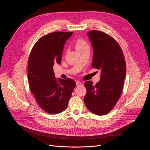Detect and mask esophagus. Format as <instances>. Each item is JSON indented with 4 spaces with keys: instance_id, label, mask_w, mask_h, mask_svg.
<instances>
[{
    "instance_id": "1",
    "label": "esophagus",
    "mask_w": 150,
    "mask_h": 150,
    "mask_svg": "<svg viewBox=\"0 0 150 150\" xmlns=\"http://www.w3.org/2000/svg\"><path fill=\"white\" fill-rule=\"evenodd\" d=\"M82 85H83V84H82L81 82H80L79 81H76V86H82Z\"/></svg>"
}]
</instances>
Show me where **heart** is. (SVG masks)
Returning <instances> with one entry per match:
<instances>
[{"mask_svg":"<svg viewBox=\"0 0 150 150\" xmlns=\"http://www.w3.org/2000/svg\"><path fill=\"white\" fill-rule=\"evenodd\" d=\"M76 49L77 51L82 50L86 47H88V43L86 41L82 39H78L76 42Z\"/></svg>","mask_w":150,"mask_h":150,"instance_id":"1","label":"heart"}]
</instances>
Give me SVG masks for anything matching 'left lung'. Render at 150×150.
<instances>
[{"instance_id":"8db88e82","label":"left lung","mask_w":150,"mask_h":150,"mask_svg":"<svg viewBox=\"0 0 150 150\" xmlns=\"http://www.w3.org/2000/svg\"><path fill=\"white\" fill-rule=\"evenodd\" d=\"M87 35L93 49L92 67L100 70L101 76L95 86L91 81L85 82L84 101L91 112L103 115L112 109L120 97L125 79V62L120 46L110 36L97 30Z\"/></svg>"}]
</instances>
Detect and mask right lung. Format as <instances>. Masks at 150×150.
Instances as JSON below:
<instances>
[{
  "label": "right lung",
  "instance_id": "1",
  "mask_svg": "<svg viewBox=\"0 0 150 150\" xmlns=\"http://www.w3.org/2000/svg\"><path fill=\"white\" fill-rule=\"evenodd\" d=\"M73 32H54L40 38L33 46L28 63V79L39 106L50 114L67 107L76 82L55 77L53 67L60 64L64 45Z\"/></svg>",
  "mask_w": 150,
  "mask_h": 150
}]
</instances>
